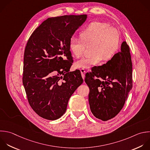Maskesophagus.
<instances>
[{
  "label": "esophagus",
  "instance_id": "34e87169",
  "mask_svg": "<svg viewBox=\"0 0 150 150\" xmlns=\"http://www.w3.org/2000/svg\"><path fill=\"white\" fill-rule=\"evenodd\" d=\"M80 71H81V76L83 77V79H84V77H85V74H86V70L85 69H80Z\"/></svg>",
  "mask_w": 150,
  "mask_h": 150
}]
</instances>
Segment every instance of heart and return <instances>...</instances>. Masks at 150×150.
Segmentation results:
<instances>
[{
  "label": "heart",
  "instance_id": "b5f03b06",
  "mask_svg": "<svg viewBox=\"0 0 150 150\" xmlns=\"http://www.w3.org/2000/svg\"><path fill=\"white\" fill-rule=\"evenodd\" d=\"M80 39L73 38L69 48L77 58L83 56L86 46L92 45L91 57H84L76 63L78 68L90 69L98 65L103 59H111L117 52L120 46V35L116 29L108 24L94 22L87 25L79 33Z\"/></svg>",
  "mask_w": 150,
  "mask_h": 150
}]
</instances>
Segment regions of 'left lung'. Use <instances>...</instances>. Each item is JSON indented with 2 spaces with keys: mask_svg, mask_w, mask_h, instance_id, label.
Here are the masks:
<instances>
[{
  "mask_svg": "<svg viewBox=\"0 0 150 150\" xmlns=\"http://www.w3.org/2000/svg\"><path fill=\"white\" fill-rule=\"evenodd\" d=\"M85 82L90 88L88 101L94 116L107 121L117 115L132 87V62L126 42L111 60L87 73Z\"/></svg>",
  "mask_w": 150,
  "mask_h": 150,
  "instance_id": "8db88e82",
  "label": "left lung"
}]
</instances>
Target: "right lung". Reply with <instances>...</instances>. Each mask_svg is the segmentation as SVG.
Here are the masks:
<instances>
[{
  "mask_svg": "<svg viewBox=\"0 0 150 150\" xmlns=\"http://www.w3.org/2000/svg\"><path fill=\"white\" fill-rule=\"evenodd\" d=\"M87 18L81 15L48 18L28 40L23 84L30 105L43 118L61 117L69 98L83 82L79 70L69 72L73 62L69 43Z\"/></svg>",
  "mask_w": 150,
  "mask_h": 150,
  "instance_id": "obj_1",
  "label": "right lung"
}]
</instances>
